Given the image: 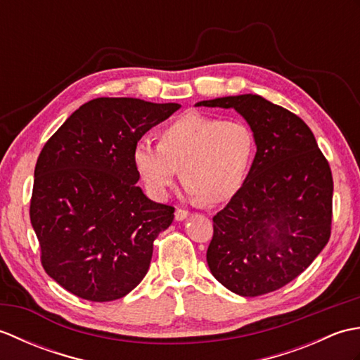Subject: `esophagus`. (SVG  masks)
<instances>
[{
	"label": "esophagus",
	"mask_w": 360,
	"mask_h": 360,
	"mask_svg": "<svg viewBox=\"0 0 360 360\" xmlns=\"http://www.w3.org/2000/svg\"><path fill=\"white\" fill-rule=\"evenodd\" d=\"M188 217V210L186 209H176L174 212V219L176 221H184Z\"/></svg>",
	"instance_id": "34e87169"
}]
</instances>
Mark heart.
Listing matches in <instances>:
<instances>
[{"label":"heart","mask_w":360,"mask_h":360,"mask_svg":"<svg viewBox=\"0 0 360 360\" xmlns=\"http://www.w3.org/2000/svg\"><path fill=\"white\" fill-rule=\"evenodd\" d=\"M255 153L257 136L246 120L190 111L162 128L158 145L137 142L133 165L156 200L170 193L179 168L188 195L218 204L241 188Z\"/></svg>","instance_id":"1"}]
</instances>
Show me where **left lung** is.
I'll use <instances>...</instances> for the list:
<instances>
[{
    "instance_id": "left-lung-1",
    "label": "left lung",
    "mask_w": 360,
    "mask_h": 360,
    "mask_svg": "<svg viewBox=\"0 0 360 360\" xmlns=\"http://www.w3.org/2000/svg\"><path fill=\"white\" fill-rule=\"evenodd\" d=\"M196 106L233 108L257 136L246 181L213 217L210 272L243 297L272 292L298 277L330 240V164L309 127L262 96L218 97Z\"/></svg>"
}]
</instances>
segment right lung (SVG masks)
I'll return each instance as SVG.
<instances>
[{
	"label": "right lung",
	"instance_id": "1",
	"mask_svg": "<svg viewBox=\"0 0 360 360\" xmlns=\"http://www.w3.org/2000/svg\"><path fill=\"white\" fill-rule=\"evenodd\" d=\"M179 103L98 97L60 127L37 159L30 223L46 274L91 302L125 297L148 272L174 207L148 200L133 148Z\"/></svg>",
	"mask_w": 360,
	"mask_h": 360
}]
</instances>
